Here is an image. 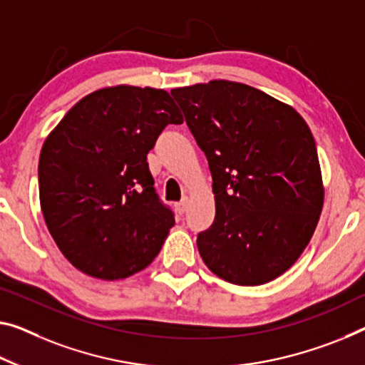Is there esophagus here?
Masks as SVG:
<instances>
[{"instance_id":"1","label":"esophagus","mask_w":365,"mask_h":365,"mask_svg":"<svg viewBox=\"0 0 365 365\" xmlns=\"http://www.w3.org/2000/svg\"><path fill=\"white\" fill-rule=\"evenodd\" d=\"M187 204H189V200L187 199H182L181 202H178L176 204V210L179 212V214H184V212H186V209H187Z\"/></svg>"}]
</instances>
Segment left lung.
<instances>
[{
	"instance_id": "8db88e82",
	"label": "left lung",
	"mask_w": 365,
	"mask_h": 365,
	"mask_svg": "<svg viewBox=\"0 0 365 365\" xmlns=\"http://www.w3.org/2000/svg\"><path fill=\"white\" fill-rule=\"evenodd\" d=\"M204 151L215 220L197 235L205 266L227 282L261 285L304 253L323 209L313 135L299 112L227 80L171 89Z\"/></svg>"
}]
</instances>
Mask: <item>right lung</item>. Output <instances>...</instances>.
Instances as JSON below:
<instances>
[{"label":"right lung","mask_w":365,"mask_h":365,"mask_svg":"<svg viewBox=\"0 0 365 365\" xmlns=\"http://www.w3.org/2000/svg\"><path fill=\"white\" fill-rule=\"evenodd\" d=\"M168 124L182 115L165 89L120 85L78 101L43 142L42 214L61 253L88 276L142 271L175 225L147 163Z\"/></svg>","instance_id":"add662e5"}]
</instances>
